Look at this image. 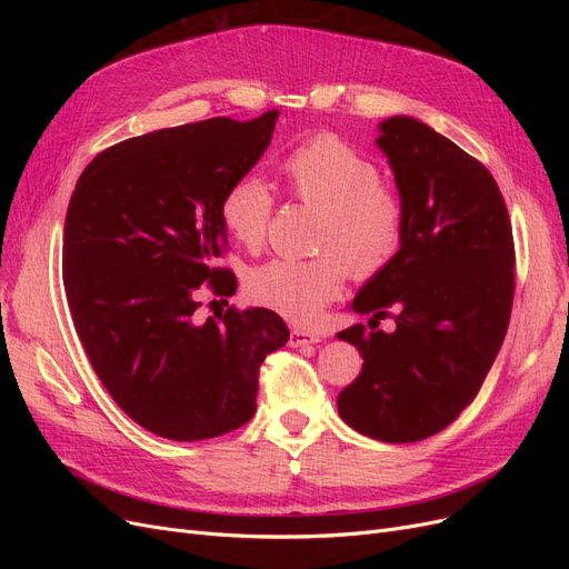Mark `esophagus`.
Here are the masks:
<instances>
[{
  "instance_id": "obj_1",
  "label": "esophagus",
  "mask_w": 569,
  "mask_h": 569,
  "mask_svg": "<svg viewBox=\"0 0 569 569\" xmlns=\"http://www.w3.org/2000/svg\"><path fill=\"white\" fill-rule=\"evenodd\" d=\"M320 337L316 332H308V330H291L289 335V343L291 347H311V343H318Z\"/></svg>"
}]
</instances>
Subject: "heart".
Wrapping results in <instances>:
<instances>
[{"instance_id": "obj_1", "label": "heart", "mask_w": 569, "mask_h": 569, "mask_svg": "<svg viewBox=\"0 0 569 569\" xmlns=\"http://www.w3.org/2000/svg\"><path fill=\"white\" fill-rule=\"evenodd\" d=\"M287 192L320 211L313 258H272L251 270L249 297L289 322H313L347 282L349 268L368 278L399 251L406 203L382 182L375 161L335 137L297 147L280 163ZM272 213L270 189L239 178L220 199V218L239 244H263Z\"/></svg>"}]
</instances>
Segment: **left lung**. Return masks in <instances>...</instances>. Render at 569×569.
Returning <instances> with one entry per match:
<instances>
[{
  "label": "left lung",
  "mask_w": 569,
  "mask_h": 569,
  "mask_svg": "<svg viewBox=\"0 0 569 569\" xmlns=\"http://www.w3.org/2000/svg\"><path fill=\"white\" fill-rule=\"evenodd\" d=\"M377 147L406 203V230L351 301L370 330L337 335L363 356L337 408L360 435L410 443L449 427L491 370L510 322L515 247L501 189L449 137L391 116ZM385 317L391 333L376 330Z\"/></svg>",
  "instance_id": "obj_1"
}]
</instances>
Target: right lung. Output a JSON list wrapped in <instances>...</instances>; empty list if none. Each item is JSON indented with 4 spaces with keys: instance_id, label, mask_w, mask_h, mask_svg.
<instances>
[{
    "instance_id": "obj_1",
    "label": "right lung",
    "mask_w": 569,
    "mask_h": 569,
    "mask_svg": "<svg viewBox=\"0 0 569 569\" xmlns=\"http://www.w3.org/2000/svg\"><path fill=\"white\" fill-rule=\"evenodd\" d=\"M280 111L132 137L82 170L63 228V287L84 353L137 425L163 439L228 435L256 412L258 368L289 339L247 308L201 320L199 287L232 297L226 189L272 140Z\"/></svg>"
}]
</instances>
